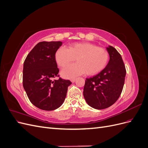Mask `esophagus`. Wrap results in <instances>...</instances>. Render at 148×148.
<instances>
[{"label":"esophagus","instance_id":"34e87169","mask_svg":"<svg viewBox=\"0 0 148 148\" xmlns=\"http://www.w3.org/2000/svg\"><path fill=\"white\" fill-rule=\"evenodd\" d=\"M75 80H76V79H75V78H73V79H71V82H72V83H74V82H75Z\"/></svg>","mask_w":148,"mask_h":148}]
</instances>
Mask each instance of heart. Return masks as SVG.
I'll use <instances>...</instances> for the list:
<instances>
[{"mask_svg": "<svg viewBox=\"0 0 148 148\" xmlns=\"http://www.w3.org/2000/svg\"><path fill=\"white\" fill-rule=\"evenodd\" d=\"M54 57L61 68L76 59L77 64L70 65L62 71V76L65 78H73L84 73L87 75H96L105 69L109 60L107 50L89 42H75L68 48L61 47L56 51Z\"/></svg>", "mask_w": 148, "mask_h": 148, "instance_id": "1", "label": "heart"}]
</instances>
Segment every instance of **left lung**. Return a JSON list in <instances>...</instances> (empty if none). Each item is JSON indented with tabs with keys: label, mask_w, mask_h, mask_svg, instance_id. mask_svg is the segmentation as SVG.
<instances>
[{
	"label": "left lung",
	"mask_w": 148,
	"mask_h": 148,
	"mask_svg": "<svg viewBox=\"0 0 148 148\" xmlns=\"http://www.w3.org/2000/svg\"><path fill=\"white\" fill-rule=\"evenodd\" d=\"M110 60L99 73L86 78L83 96L89 106L104 109L113 105L122 93L126 69L119 52L111 46L107 47Z\"/></svg>",
	"instance_id": "left-lung-1"
}]
</instances>
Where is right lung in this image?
Instances as JSON below:
<instances>
[{
    "instance_id": "right-lung-1",
    "label": "right lung",
    "mask_w": 148,
    "mask_h": 148,
    "mask_svg": "<svg viewBox=\"0 0 148 148\" xmlns=\"http://www.w3.org/2000/svg\"><path fill=\"white\" fill-rule=\"evenodd\" d=\"M60 41H42L36 45L24 62L23 86L30 102L44 110H55L63 104L69 79L60 77L55 53ZM59 77L58 80H53Z\"/></svg>"
}]
</instances>
